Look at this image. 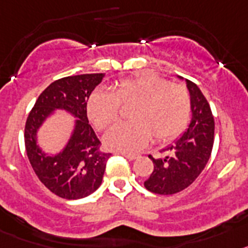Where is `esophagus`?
I'll return each mask as SVG.
<instances>
[{"mask_svg":"<svg viewBox=\"0 0 248 248\" xmlns=\"http://www.w3.org/2000/svg\"><path fill=\"white\" fill-rule=\"evenodd\" d=\"M121 155L129 160H135L136 158L140 157V155H137V153H128V152H121Z\"/></svg>","mask_w":248,"mask_h":248,"instance_id":"34e87169","label":"esophagus"}]
</instances>
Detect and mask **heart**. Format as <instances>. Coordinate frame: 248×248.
<instances>
[{
	"mask_svg": "<svg viewBox=\"0 0 248 248\" xmlns=\"http://www.w3.org/2000/svg\"><path fill=\"white\" fill-rule=\"evenodd\" d=\"M129 120L108 129L105 143L112 149L133 152L153 137L168 140L185 128L190 116V95L186 88L170 84L155 74L143 73L121 80L113 91L99 89L89 97V119L99 129L117 120L121 106H131Z\"/></svg>",
	"mask_w": 248,
	"mask_h": 248,
	"instance_id": "b5f03b06",
	"label": "heart"
}]
</instances>
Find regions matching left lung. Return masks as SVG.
I'll return each mask as SVG.
<instances>
[{
	"label": "left lung",
	"instance_id": "8db88e82",
	"mask_svg": "<svg viewBox=\"0 0 248 248\" xmlns=\"http://www.w3.org/2000/svg\"><path fill=\"white\" fill-rule=\"evenodd\" d=\"M185 81L190 93V124L182 137L166 149L171 153L170 157L155 159L149 155L155 169L144 186L160 195H170L188 188L205 168L213 151L215 122L210 105L196 84L186 79Z\"/></svg>",
	"mask_w": 248,
	"mask_h": 248
}]
</instances>
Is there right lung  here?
<instances>
[{
	"label": "right lung",
	"mask_w": 248,
	"mask_h": 248,
	"mask_svg": "<svg viewBox=\"0 0 248 248\" xmlns=\"http://www.w3.org/2000/svg\"><path fill=\"white\" fill-rule=\"evenodd\" d=\"M105 74H82L52 82L35 101L27 117L24 143L33 170L55 195L68 200L90 195L102 183L111 153L100 151L101 142L89 124L88 100ZM54 109H65L76 118L68 143L55 156H48L36 144V132Z\"/></svg>",
	"instance_id": "obj_1"
}]
</instances>
